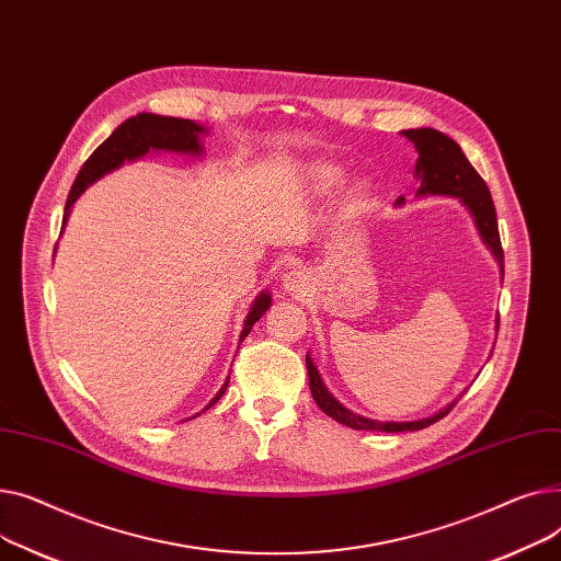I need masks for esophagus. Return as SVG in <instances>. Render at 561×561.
Segmentation results:
<instances>
[{"mask_svg":"<svg viewBox=\"0 0 561 561\" xmlns=\"http://www.w3.org/2000/svg\"><path fill=\"white\" fill-rule=\"evenodd\" d=\"M306 285H308V276H306V272H301V270H291V272H287V274L283 276V287H285V291H289V294H301V291H306Z\"/></svg>","mask_w":561,"mask_h":561,"instance_id":"obj_1","label":"esophagus"}]
</instances>
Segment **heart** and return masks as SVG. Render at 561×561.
Masks as SVG:
<instances>
[{
	"label": "heart",
	"instance_id": "b5f03b06",
	"mask_svg": "<svg viewBox=\"0 0 561 561\" xmlns=\"http://www.w3.org/2000/svg\"><path fill=\"white\" fill-rule=\"evenodd\" d=\"M335 181H337V172L335 170H319L317 176H314V183H317L319 190L331 187Z\"/></svg>",
	"mask_w": 561,
	"mask_h": 561
}]
</instances>
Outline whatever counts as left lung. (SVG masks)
I'll list each match as a JSON object with an SVG mask.
<instances>
[{"label": "left lung", "mask_w": 561, "mask_h": 561, "mask_svg": "<svg viewBox=\"0 0 561 561\" xmlns=\"http://www.w3.org/2000/svg\"><path fill=\"white\" fill-rule=\"evenodd\" d=\"M403 136L416 147L419 160H416V176H421V187L419 194H448V196H459L465 202V206L473 213V219L478 224V230L486 247L496 255L501 262V272L503 267V247H501V236H499V219H496V208H493L491 194L482 176L473 170V164L465 156V151L459 149L455 140L444 136L442 130L435 128H408L403 130ZM403 204V196L399 199ZM306 365H308V378H310V391L314 403L335 421L353 427V431H380V433H405V431H423V427L437 423L444 419L450 408L444 412L431 416V419H421V421H410V423H382V421H371L359 414H353L344 405H340L328 389L323 387L312 359L306 355Z\"/></svg>", "instance_id": "1"}]
</instances>
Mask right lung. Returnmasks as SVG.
Wrapping results in <instances>:
<instances>
[{
  "instance_id": "obj_1",
  "label": "right lung",
  "mask_w": 561,
  "mask_h": 561,
  "mask_svg": "<svg viewBox=\"0 0 561 561\" xmlns=\"http://www.w3.org/2000/svg\"><path fill=\"white\" fill-rule=\"evenodd\" d=\"M199 134H204V128L199 124H194L192 119L162 117V115H153V113H140L136 117H128L83 162V168L79 170L77 181L68 194V202H65V219H68V210L77 202V196L90 183L102 179L106 172H113L115 168H119L124 160H136L140 156H145L149 149L199 153L202 151ZM270 306H272L270 294H260L244 321L242 337L249 335L251 325L270 310ZM226 387H228V382L224 385V389L217 393L208 408H213L221 399Z\"/></svg>"
}]
</instances>
